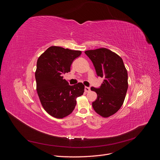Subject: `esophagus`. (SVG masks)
<instances>
[{
	"instance_id": "34e87169",
	"label": "esophagus",
	"mask_w": 160,
	"mask_h": 160,
	"mask_svg": "<svg viewBox=\"0 0 160 160\" xmlns=\"http://www.w3.org/2000/svg\"><path fill=\"white\" fill-rule=\"evenodd\" d=\"M90 87H85V91L86 92H88L89 91H90Z\"/></svg>"
}]
</instances>
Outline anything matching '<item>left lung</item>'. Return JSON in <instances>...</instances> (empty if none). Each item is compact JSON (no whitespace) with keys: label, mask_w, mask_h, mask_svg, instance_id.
Instances as JSON below:
<instances>
[{"label":"left lung","mask_w":160,"mask_h":160,"mask_svg":"<svg viewBox=\"0 0 160 160\" xmlns=\"http://www.w3.org/2000/svg\"><path fill=\"white\" fill-rule=\"evenodd\" d=\"M85 53L92 61L98 76L104 78L100 88L91 87L98 95L92 107L100 116L108 118L123 104L128 89L127 70L122 58L108 49L88 50Z\"/></svg>","instance_id":"1"}]
</instances>
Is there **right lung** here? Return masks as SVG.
I'll use <instances>...</instances> for the list:
<instances>
[{
    "label": "right lung",
    "instance_id": "obj_1",
    "mask_svg": "<svg viewBox=\"0 0 160 160\" xmlns=\"http://www.w3.org/2000/svg\"><path fill=\"white\" fill-rule=\"evenodd\" d=\"M81 54L80 51L51 46L37 60L35 74L37 94L43 109L54 118H63L70 115L77 98L84 92L82 83L70 85L62 77L70 72L73 60Z\"/></svg>",
    "mask_w": 160,
    "mask_h": 160
}]
</instances>
